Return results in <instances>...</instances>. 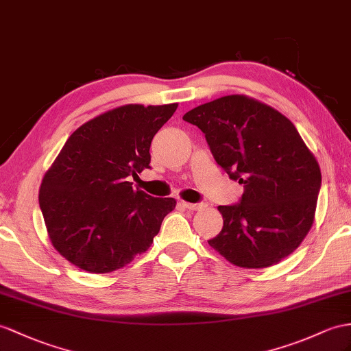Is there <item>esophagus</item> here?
<instances>
[{
    "label": "esophagus",
    "mask_w": 351,
    "mask_h": 351,
    "mask_svg": "<svg viewBox=\"0 0 351 351\" xmlns=\"http://www.w3.org/2000/svg\"><path fill=\"white\" fill-rule=\"evenodd\" d=\"M179 204H181L182 208H186V209H190V210H200V209L204 208L203 203H188V202H184V200L179 202Z\"/></svg>",
    "instance_id": "1"
}]
</instances>
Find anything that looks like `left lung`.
I'll list each match as a JSON object with an SVG mask.
<instances>
[{
	"instance_id": "8db88e82",
	"label": "left lung",
	"mask_w": 351,
	"mask_h": 351,
	"mask_svg": "<svg viewBox=\"0 0 351 351\" xmlns=\"http://www.w3.org/2000/svg\"><path fill=\"white\" fill-rule=\"evenodd\" d=\"M182 119L204 133L215 161L245 188L237 204L219 206L223 227L208 243L245 268L291 255L313 226L322 185L319 163L291 120L243 95L195 106Z\"/></svg>"
}]
</instances>
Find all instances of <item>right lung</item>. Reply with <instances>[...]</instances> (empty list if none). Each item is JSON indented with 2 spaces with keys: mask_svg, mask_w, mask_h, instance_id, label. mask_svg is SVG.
I'll list each match as a JSON object with an SVG mask.
<instances>
[{
  "mask_svg": "<svg viewBox=\"0 0 351 351\" xmlns=\"http://www.w3.org/2000/svg\"><path fill=\"white\" fill-rule=\"evenodd\" d=\"M176 108L119 106L68 138L38 199L51 245L71 264L111 273L151 246L176 202L133 190L128 178L149 169L151 141Z\"/></svg>",
  "mask_w": 351,
  "mask_h": 351,
  "instance_id": "right-lung-1",
  "label": "right lung"
}]
</instances>
